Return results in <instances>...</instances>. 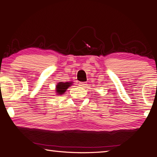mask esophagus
Here are the masks:
<instances>
[{
    "label": "esophagus",
    "instance_id": "obj_1",
    "mask_svg": "<svg viewBox=\"0 0 157 157\" xmlns=\"http://www.w3.org/2000/svg\"><path fill=\"white\" fill-rule=\"evenodd\" d=\"M85 85H86V83H85V82H79V86L84 87V86H85Z\"/></svg>",
    "mask_w": 157,
    "mask_h": 157
}]
</instances>
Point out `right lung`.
<instances>
[{"label":"right lung","instance_id":"right-lung-1","mask_svg":"<svg viewBox=\"0 0 157 157\" xmlns=\"http://www.w3.org/2000/svg\"><path fill=\"white\" fill-rule=\"evenodd\" d=\"M73 82H60L56 86V93L57 95H62L66 92L69 86H71Z\"/></svg>","mask_w":157,"mask_h":157}]
</instances>
